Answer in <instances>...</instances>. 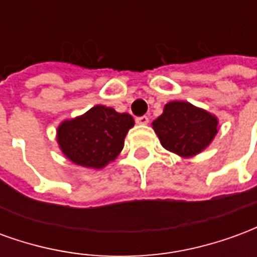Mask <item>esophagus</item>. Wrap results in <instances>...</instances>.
<instances>
[{
	"label": "esophagus",
	"instance_id": "34e87169",
	"mask_svg": "<svg viewBox=\"0 0 257 257\" xmlns=\"http://www.w3.org/2000/svg\"><path fill=\"white\" fill-rule=\"evenodd\" d=\"M136 122L140 123V125H146V123L149 122V117L147 115H142V117L136 118Z\"/></svg>",
	"mask_w": 257,
	"mask_h": 257
}]
</instances>
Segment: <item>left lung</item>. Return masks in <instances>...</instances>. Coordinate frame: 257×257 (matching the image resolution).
Here are the masks:
<instances>
[{"mask_svg":"<svg viewBox=\"0 0 257 257\" xmlns=\"http://www.w3.org/2000/svg\"><path fill=\"white\" fill-rule=\"evenodd\" d=\"M153 128L167 150L182 157H193L215 138L217 119L187 101H171L153 122Z\"/></svg>","mask_w":257,"mask_h":257,"instance_id":"1","label":"left lung"}]
</instances>
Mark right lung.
<instances>
[{
    "instance_id": "right-lung-1",
    "label": "right lung",
    "mask_w": 257,
    "mask_h": 257,
    "mask_svg": "<svg viewBox=\"0 0 257 257\" xmlns=\"http://www.w3.org/2000/svg\"><path fill=\"white\" fill-rule=\"evenodd\" d=\"M134 118L111 107L95 106L84 115L60 123L58 143L77 165L100 169L121 153Z\"/></svg>"
}]
</instances>
